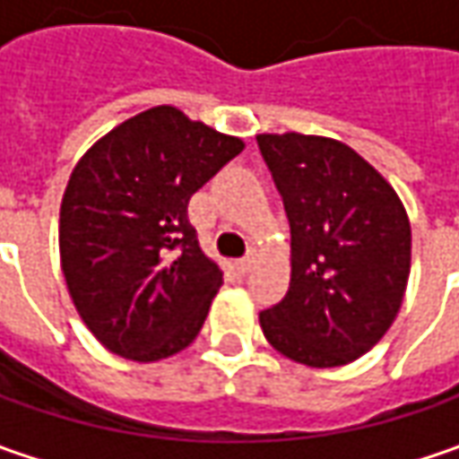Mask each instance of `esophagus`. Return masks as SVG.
Returning a JSON list of instances; mask_svg holds the SVG:
<instances>
[{
  "label": "esophagus",
  "mask_w": 459,
  "mask_h": 459,
  "mask_svg": "<svg viewBox=\"0 0 459 459\" xmlns=\"http://www.w3.org/2000/svg\"><path fill=\"white\" fill-rule=\"evenodd\" d=\"M253 263H255V253H250V255L239 257V260H238V271H239V273H247V271L253 268Z\"/></svg>",
  "instance_id": "esophagus-1"
}]
</instances>
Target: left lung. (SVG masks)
<instances>
[{
  "mask_svg": "<svg viewBox=\"0 0 459 459\" xmlns=\"http://www.w3.org/2000/svg\"><path fill=\"white\" fill-rule=\"evenodd\" d=\"M291 224V283L260 311L265 340L307 368L362 358L394 325L409 273L411 224L394 186L322 134H257Z\"/></svg>",
  "mask_w": 459,
  "mask_h": 459,
  "instance_id": "obj_1",
  "label": "left lung"
}]
</instances>
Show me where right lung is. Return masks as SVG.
<instances>
[{"label": "right lung", "instance_id": "add662e5", "mask_svg": "<svg viewBox=\"0 0 459 459\" xmlns=\"http://www.w3.org/2000/svg\"><path fill=\"white\" fill-rule=\"evenodd\" d=\"M242 148L239 137L160 104L81 155L63 191L61 271L109 352L155 362L196 340L221 268L204 255L188 202Z\"/></svg>", "mask_w": 459, "mask_h": 459}]
</instances>
